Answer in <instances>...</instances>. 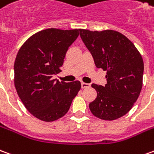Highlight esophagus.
Instances as JSON below:
<instances>
[{
	"mask_svg": "<svg viewBox=\"0 0 154 154\" xmlns=\"http://www.w3.org/2000/svg\"><path fill=\"white\" fill-rule=\"evenodd\" d=\"M90 87H91L90 84L86 83V82H82V88H90Z\"/></svg>",
	"mask_w": 154,
	"mask_h": 154,
	"instance_id": "obj_1",
	"label": "esophagus"
}]
</instances>
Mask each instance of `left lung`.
Here are the masks:
<instances>
[{"mask_svg":"<svg viewBox=\"0 0 154 154\" xmlns=\"http://www.w3.org/2000/svg\"><path fill=\"white\" fill-rule=\"evenodd\" d=\"M80 36L96 66L107 71V84H92L97 95L89 104L90 111L100 119L116 120L129 112L140 94L143 57L133 42L116 31L81 29Z\"/></svg>","mask_w":154,"mask_h":154,"instance_id":"left-lung-1","label":"left lung"}]
</instances>
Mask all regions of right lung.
<instances>
[{"label": "right lung", "instance_id": "add662e5", "mask_svg": "<svg viewBox=\"0 0 154 154\" xmlns=\"http://www.w3.org/2000/svg\"><path fill=\"white\" fill-rule=\"evenodd\" d=\"M81 29L49 28L32 35L19 49L14 63V83L25 107L44 122H53L68 112L81 82H59L68 47Z\"/></svg>", "mask_w": 154, "mask_h": 154}]
</instances>
